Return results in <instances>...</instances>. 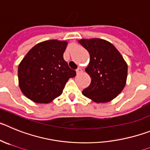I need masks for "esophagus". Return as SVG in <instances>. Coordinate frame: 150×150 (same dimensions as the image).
Returning a JSON list of instances; mask_svg holds the SVG:
<instances>
[{
	"label": "esophagus",
	"mask_w": 150,
	"mask_h": 150,
	"mask_svg": "<svg viewBox=\"0 0 150 150\" xmlns=\"http://www.w3.org/2000/svg\"><path fill=\"white\" fill-rule=\"evenodd\" d=\"M81 72H83V69H82L81 67H79V68H78L76 69V73L77 75H79V74H81Z\"/></svg>",
	"instance_id": "obj_1"
}]
</instances>
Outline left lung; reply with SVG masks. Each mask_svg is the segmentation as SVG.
<instances>
[{"instance_id": "1", "label": "left lung", "mask_w": 150, "mask_h": 150, "mask_svg": "<svg viewBox=\"0 0 150 150\" xmlns=\"http://www.w3.org/2000/svg\"><path fill=\"white\" fill-rule=\"evenodd\" d=\"M78 42L90 56L85 71L91 78V83L82 93L97 103L112 100L120 93L126 82L128 67L123 57L106 40L83 39Z\"/></svg>"}]
</instances>
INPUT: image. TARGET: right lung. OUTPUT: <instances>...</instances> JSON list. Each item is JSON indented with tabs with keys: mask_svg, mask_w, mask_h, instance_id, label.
<instances>
[{
	"mask_svg": "<svg viewBox=\"0 0 150 150\" xmlns=\"http://www.w3.org/2000/svg\"><path fill=\"white\" fill-rule=\"evenodd\" d=\"M67 45L66 41L42 42L23 58L18 66V82L27 98L48 103L61 95L69 78L76 75L63 59Z\"/></svg>",
	"mask_w": 150,
	"mask_h": 150,
	"instance_id": "add662e5",
	"label": "right lung"
}]
</instances>
